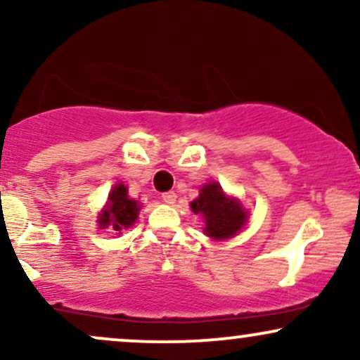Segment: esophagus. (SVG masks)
Instances as JSON below:
<instances>
[{
    "mask_svg": "<svg viewBox=\"0 0 360 360\" xmlns=\"http://www.w3.org/2000/svg\"><path fill=\"white\" fill-rule=\"evenodd\" d=\"M162 201L167 205H174L176 203V193L174 191L162 193Z\"/></svg>",
    "mask_w": 360,
    "mask_h": 360,
    "instance_id": "34e87169",
    "label": "esophagus"
}]
</instances>
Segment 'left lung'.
Segmentation results:
<instances>
[{
  "instance_id": "8db88e82",
  "label": "left lung",
  "mask_w": 360,
  "mask_h": 360,
  "mask_svg": "<svg viewBox=\"0 0 360 360\" xmlns=\"http://www.w3.org/2000/svg\"><path fill=\"white\" fill-rule=\"evenodd\" d=\"M189 206L194 213L205 218V233L213 240L232 238L240 232L249 217L240 201L226 196L218 183H206L200 196Z\"/></svg>"
}]
</instances>
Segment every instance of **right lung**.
Listing matches in <instances>:
<instances>
[{
  "instance_id": "1",
  "label": "right lung",
  "mask_w": 360,
  "mask_h": 360,
  "mask_svg": "<svg viewBox=\"0 0 360 360\" xmlns=\"http://www.w3.org/2000/svg\"><path fill=\"white\" fill-rule=\"evenodd\" d=\"M140 212L139 201L128 198V189L125 184H117L108 194V203L101 210L98 223L100 229H108L111 232H122L130 229L137 220Z\"/></svg>"
}]
</instances>
